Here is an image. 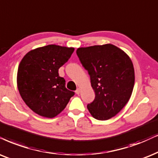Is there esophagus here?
Listing matches in <instances>:
<instances>
[{"instance_id": "esophagus-1", "label": "esophagus", "mask_w": 158, "mask_h": 158, "mask_svg": "<svg viewBox=\"0 0 158 158\" xmlns=\"http://www.w3.org/2000/svg\"><path fill=\"white\" fill-rule=\"evenodd\" d=\"M80 92H81V89H79V88H78L77 90H76V93L77 94V95H79V93H80Z\"/></svg>"}]
</instances>
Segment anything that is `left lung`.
Segmentation results:
<instances>
[{
  "mask_svg": "<svg viewBox=\"0 0 158 158\" xmlns=\"http://www.w3.org/2000/svg\"><path fill=\"white\" fill-rule=\"evenodd\" d=\"M77 54L95 91L93 102L87 106L90 114L98 120L114 117L133 93L135 72L130 57L111 44L79 47Z\"/></svg>",
  "mask_w": 158,
  "mask_h": 158,
  "instance_id": "8db88e82",
  "label": "left lung"
}]
</instances>
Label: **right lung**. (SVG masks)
<instances>
[{"instance_id": "1", "label": "right lung", "mask_w": 158, "mask_h": 158, "mask_svg": "<svg viewBox=\"0 0 158 158\" xmlns=\"http://www.w3.org/2000/svg\"><path fill=\"white\" fill-rule=\"evenodd\" d=\"M73 51V47L49 44L32 49L22 59L17 76L18 90L33 112L53 118L74 95L66 89L65 79L58 73Z\"/></svg>"}]
</instances>
